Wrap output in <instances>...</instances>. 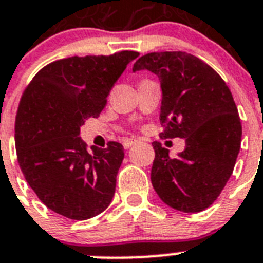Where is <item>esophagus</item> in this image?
<instances>
[{
  "label": "esophagus",
  "mask_w": 263,
  "mask_h": 263,
  "mask_svg": "<svg viewBox=\"0 0 263 263\" xmlns=\"http://www.w3.org/2000/svg\"><path fill=\"white\" fill-rule=\"evenodd\" d=\"M136 143L135 139H125L124 142H123V146H124V148H129L131 146H134Z\"/></svg>",
  "instance_id": "esophagus-1"
}]
</instances>
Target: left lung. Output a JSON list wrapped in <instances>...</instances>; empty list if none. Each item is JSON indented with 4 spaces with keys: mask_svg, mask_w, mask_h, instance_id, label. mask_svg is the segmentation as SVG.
<instances>
[{
    "mask_svg": "<svg viewBox=\"0 0 263 263\" xmlns=\"http://www.w3.org/2000/svg\"><path fill=\"white\" fill-rule=\"evenodd\" d=\"M132 70H148L159 78V136L185 139V150L176 158L153 143L154 189L177 211L201 212L219 197L240 150L242 124L231 91L211 66L182 51L143 55Z\"/></svg>",
    "mask_w": 263,
    "mask_h": 263,
    "instance_id": "obj_1",
    "label": "left lung"
}]
</instances>
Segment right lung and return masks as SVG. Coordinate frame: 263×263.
Listing matches in <instances>:
<instances>
[{
    "instance_id": "add662e5",
    "label": "right lung",
    "mask_w": 263,
    "mask_h": 263,
    "mask_svg": "<svg viewBox=\"0 0 263 263\" xmlns=\"http://www.w3.org/2000/svg\"><path fill=\"white\" fill-rule=\"evenodd\" d=\"M136 51L59 59L44 66L23 93L14 139L25 180L51 211L86 220L105 211L124 159L120 143L91 147L80 136L89 117H98L113 85Z\"/></svg>"
}]
</instances>
